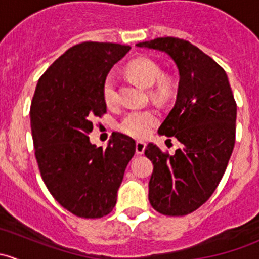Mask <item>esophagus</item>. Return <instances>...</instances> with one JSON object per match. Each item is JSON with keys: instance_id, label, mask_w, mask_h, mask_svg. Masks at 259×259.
Segmentation results:
<instances>
[{"instance_id": "34e87169", "label": "esophagus", "mask_w": 259, "mask_h": 259, "mask_svg": "<svg viewBox=\"0 0 259 259\" xmlns=\"http://www.w3.org/2000/svg\"><path fill=\"white\" fill-rule=\"evenodd\" d=\"M145 146L146 144L144 142H137V145H135V150H137V154L142 155L145 150Z\"/></svg>"}]
</instances>
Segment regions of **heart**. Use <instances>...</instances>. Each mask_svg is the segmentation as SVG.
Masks as SVG:
<instances>
[{
	"mask_svg": "<svg viewBox=\"0 0 259 259\" xmlns=\"http://www.w3.org/2000/svg\"><path fill=\"white\" fill-rule=\"evenodd\" d=\"M127 72L134 77L138 82L145 88H153L161 77V69L156 62L149 59H137L132 61L127 66ZM159 81V80H158ZM169 91V82L161 80L154 93L156 95H165ZM103 98L106 105H115L117 101L116 77L111 72L105 77L103 83ZM158 121V116L154 110H130L122 116L119 122V130L135 139H143L148 137L149 133Z\"/></svg>",
	"mask_w": 259,
	"mask_h": 259,
	"instance_id": "1",
	"label": "heart"
}]
</instances>
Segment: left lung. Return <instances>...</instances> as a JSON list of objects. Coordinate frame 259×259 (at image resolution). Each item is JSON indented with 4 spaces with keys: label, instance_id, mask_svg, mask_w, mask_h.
Returning a JSON list of instances; mask_svg holds the SVG:
<instances>
[{
    "label": "left lung",
    "instance_id": "8db88e82",
    "mask_svg": "<svg viewBox=\"0 0 259 259\" xmlns=\"http://www.w3.org/2000/svg\"><path fill=\"white\" fill-rule=\"evenodd\" d=\"M138 48L165 52L176 62L179 86L174 108L159 134L180 143L174 155L153 143L149 202L164 215H187L204 204L218 187L236 142L237 104L226 71L189 41L159 37Z\"/></svg>",
    "mask_w": 259,
    "mask_h": 259
}]
</instances>
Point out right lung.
I'll return each mask as SVG.
<instances>
[{
    "label": "right lung",
    "instance_id": "1",
    "mask_svg": "<svg viewBox=\"0 0 259 259\" xmlns=\"http://www.w3.org/2000/svg\"><path fill=\"white\" fill-rule=\"evenodd\" d=\"M130 46L86 42L70 48L40 77L30 109L35 156L52 197L81 218H101L117 189L135 142L113 134L106 149L91 144L93 119L106 113L103 83Z\"/></svg>",
    "mask_w": 259,
    "mask_h": 259
}]
</instances>
